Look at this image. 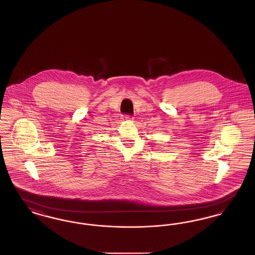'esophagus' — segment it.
<instances>
[{"label":"esophagus","mask_w":255,"mask_h":255,"mask_svg":"<svg viewBox=\"0 0 255 255\" xmlns=\"http://www.w3.org/2000/svg\"><path fill=\"white\" fill-rule=\"evenodd\" d=\"M125 119H126V120H133V119H132V117H131V116H128V115H127V116H125Z\"/></svg>","instance_id":"esophagus-1"}]
</instances>
